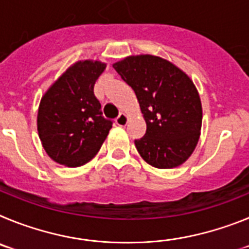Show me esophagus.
<instances>
[{
	"mask_svg": "<svg viewBox=\"0 0 249 249\" xmlns=\"http://www.w3.org/2000/svg\"><path fill=\"white\" fill-rule=\"evenodd\" d=\"M127 122H128V117L124 113H120V116L116 118V123L118 126H126Z\"/></svg>",
	"mask_w": 249,
	"mask_h": 249,
	"instance_id": "1",
	"label": "esophagus"
}]
</instances>
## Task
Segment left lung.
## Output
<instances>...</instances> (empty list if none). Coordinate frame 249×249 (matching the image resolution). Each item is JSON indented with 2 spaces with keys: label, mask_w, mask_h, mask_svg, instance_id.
<instances>
[{
  "label": "left lung",
  "mask_w": 249,
  "mask_h": 249,
  "mask_svg": "<svg viewBox=\"0 0 249 249\" xmlns=\"http://www.w3.org/2000/svg\"><path fill=\"white\" fill-rule=\"evenodd\" d=\"M113 67L135 91L147 123L143 137L135 141L141 157L157 168L186 162L202 126L201 100L190 77L151 54L127 57Z\"/></svg>",
  "instance_id": "8db88e82"
}]
</instances>
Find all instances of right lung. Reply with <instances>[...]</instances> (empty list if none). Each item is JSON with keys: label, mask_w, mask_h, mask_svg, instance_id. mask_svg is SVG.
<instances>
[{"label": "right lung", "mask_w": 249, "mask_h": 249, "mask_svg": "<svg viewBox=\"0 0 249 249\" xmlns=\"http://www.w3.org/2000/svg\"><path fill=\"white\" fill-rule=\"evenodd\" d=\"M98 61H80L51 86L41 100L37 129L54 162L68 167L87 163L97 155L112 128L94 96V83L105 71Z\"/></svg>", "instance_id": "obj_1"}]
</instances>
